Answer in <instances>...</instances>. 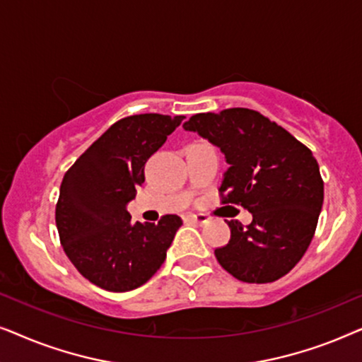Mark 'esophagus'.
Here are the masks:
<instances>
[{
	"instance_id": "esophagus-1",
	"label": "esophagus",
	"mask_w": 362,
	"mask_h": 362,
	"mask_svg": "<svg viewBox=\"0 0 362 362\" xmlns=\"http://www.w3.org/2000/svg\"><path fill=\"white\" fill-rule=\"evenodd\" d=\"M187 219H189L191 222H196V224L202 226V224H207L211 217L206 216V214H189V216H187Z\"/></svg>"
}]
</instances>
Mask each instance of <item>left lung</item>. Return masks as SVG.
Returning a JSON list of instances; mask_svg holds the SVG:
<instances>
[{
	"instance_id": "1",
	"label": "left lung",
	"mask_w": 362,
	"mask_h": 362,
	"mask_svg": "<svg viewBox=\"0 0 362 362\" xmlns=\"http://www.w3.org/2000/svg\"><path fill=\"white\" fill-rule=\"evenodd\" d=\"M224 153L229 170L222 204L252 212V222L229 221L230 239L214 250L222 269L245 284H270L298 264L315 235L323 180L308 146L250 108L196 113L182 125Z\"/></svg>"
}]
</instances>
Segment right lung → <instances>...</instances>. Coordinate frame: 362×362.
I'll list each match as a JSON object with an SVG mask.
<instances>
[{"mask_svg": "<svg viewBox=\"0 0 362 362\" xmlns=\"http://www.w3.org/2000/svg\"><path fill=\"white\" fill-rule=\"evenodd\" d=\"M182 115L141 113L122 118L93 141L64 175L56 204L62 249L93 285L130 291L160 270L182 221L132 222L127 204L145 182V165Z\"/></svg>", "mask_w": 362, "mask_h": 362, "instance_id": "add662e5", "label": "right lung"}]
</instances>
